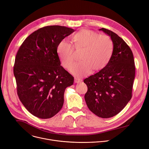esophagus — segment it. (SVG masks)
<instances>
[{
    "mask_svg": "<svg viewBox=\"0 0 149 149\" xmlns=\"http://www.w3.org/2000/svg\"><path fill=\"white\" fill-rule=\"evenodd\" d=\"M74 81L75 83H81L82 81V80L80 78H75Z\"/></svg>",
    "mask_w": 149,
    "mask_h": 149,
    "instance_id": "obj_1",
    "label": "esophagus"
}]
</instances>
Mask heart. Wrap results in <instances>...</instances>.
I'll list each match as a JSON object with an SVG mask.
<instances>
[{
    "instance_id": "heart-1",
    "label": "heart",
    "mask_w": 149,
    "mask_h": 149,
    "mask_svg": "<svg viewBox=\"0 0 149 149\" xmlns=\"http://www.w3.org/2000/svg\"><path fill=\"white\" fill-rule=\"evenodd\" d=\"M72 45L65 40L59 42L57 53L62 66L70 69L80 53V62L71 69L72 74L81 77L101 71L110 62L112 57L114 44L110 36L100 35L88 29H81L72 37ZM75 52H74V51Z\"/></svg>"
}]
</instances>
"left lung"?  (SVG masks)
Segmentation results:
<instances>
[{"instance_id": "1", "label": "left lung", "mask_w": 149, "mask_h": 149, "mask_svg": "<svg viewBox=\"0 0 149 149\" xmlns=\"http://www.w3.org/2000/svg\"><path fill=\"white\" fill-rule=\"evenodd\" d=\"M100 31L111 37L113 53L103 69L84 80L87 86L84 99L89 110L105 118L119 113L131 100L135 67L132 50L123 39L110 30Z\"/></svg>"}]
</instances>
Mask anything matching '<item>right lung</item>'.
<instances>
[{
  "label": "right lung",
  "instance_id": "1",
  "mask_svg": "<svg viewBox=\"0 0 149 149\" xmlns=\"http://www.w3.org/2000/svg\"><path fill=\"white\" fill-rule=\"evenodd\" d=\"M74 32L65 26H45L30 35L18 49L14 66L17 95L38 118H49L59 112L66 88L74 83L57 53L58 44Z\"/></svg>",
  "mask_w": 149,
  "mask_h": 149
}]
</instances>
